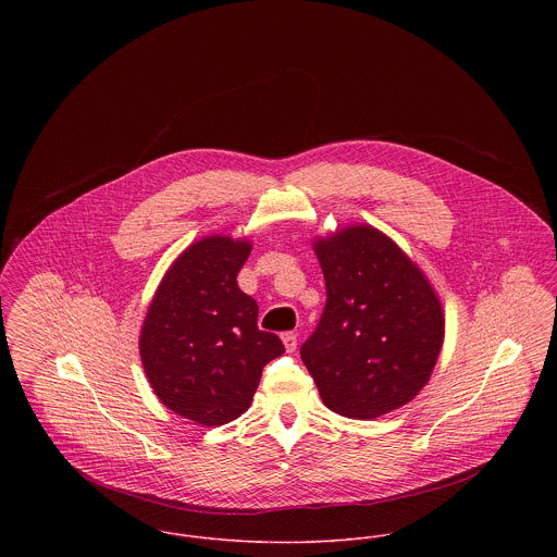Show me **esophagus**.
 Masks as SVG:
<instances>
[{"label": "esophagus", "instance_id": "esophagus-1", "mask_svg": "<svg viewBox=\"0 0 557 557\" xmlns=\"http://www.w3.org/2000/svg\"><path fill=\"white\" fill-rule=\"evenodd\" d=\"M281 338H283L287 351H296V347H298V334L296 332H283Z\"/></svg>", "mask_w": 557, "mask_h": 557}]
</instances>
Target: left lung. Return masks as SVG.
I'll return each mask as SVG.
<instances>
[{"mask_svg": "<svg viewBox=\"0 0 557 557\" xmlns=\"http://www.w3.org/2000/svg\"><path fill=\"white\" fill-rule=\"evenodd\" d=\"M325 307L300 356L327 409L377 418L429 382L444 341L442 305L382 232L356 225L315 242Z\"/></svg>", "mask_w": 557, "mask_h": 557, "instance_id": "8db88e82", "label": "left lung"}]
</instances>
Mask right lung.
Listing matches in <instances>:
<instances>
[{
    "label": "right lung",
    "instance_id": "obj_1",
    "mask_svg": "<svg viewBox=\"0 0 557 557\" xmlns=\"http://www.w3.org/2000/svg\"><path fill=\"white\" fill-rule=\"evenodd\" d=\"M250 242L210 236L188 246L160 281L139 351L152 391L203 426L244 413L283 341L257 327L259 307L239 292Z\"/></svg>",
    "mask_w": 557,
    "mask_h": 557
}]
</instances>
